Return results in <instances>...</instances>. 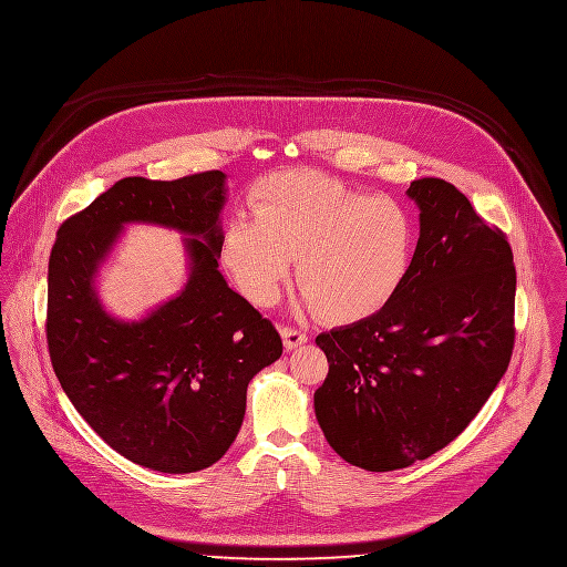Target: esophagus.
Returning a JSON list of instances; mask_svg holds the SVG:
<instances>
[{
  "mask_svg": "<svg viewBox=\"0 0 567 567\" xmlns=\"http://www.w3.org/2000/svg\"><path fill=\"white\" fill-rule=\"evenodd\" d=\"M281 337H284V347H286V351H295L297 347H301V344H306V342H308V334H306L303 330L288 328V326H284V328H281Z\"/></svg>",
  "mask_w": 567,
  "mask_h": 567,
  "instance_id": "1",
  "label": "esophagus"
}]
</instances>
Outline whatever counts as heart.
Returning a JSON list of instances; mask_svg holds the SVG:
<instances>
[{
    "instance_id": "heart-1",
    "label": "heart",
    "mask_w": 567,
    "mask_h": 567,
    "mask_svg": "<svg viewBox=\"0 0 567 567\" xmlns=\"http://www.w3.org/2000/svg\"><path fill=\"white\" fill-rule=\"evenodd\" d=\"M220 261L255 306H272L297 264L303 301L330 323L380 312L409 277L415 250L411 212L319 172H279L257 192L255 216L233 218Z\"/></svg>"
}]
</instances>
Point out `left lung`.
Instances as JSON below:
<instances>
[{
  "label": "left lung",
  "instance_id": "1",
  "mask_svg": "<svg viewBox=\"0 0 567 567\" xmlns=\"http://www.w3.org/2000/svg\"><path fill=\"white\" fill-rule=\"evenodd\" d=\"M420 239L398 295L317 334L328 375L315 415L328 444L367 472L404 470L458 437L505 375L516 270L505 235L442 178L406 189Z\"/></svg>",
  "mask_w": 567,
  "mask_h": 567
}]
</instances>
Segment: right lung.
<instances>
[{
	"label": "right lung",
	"mask_w": 567,
	"mask_h": 567,
	"mask_svg": "<svg viewBox=\"0 0 567 567\" xmlns=\"http://www.w3.org/2000/svg\"><path fill=\"white\" fill-rule=\"evenodd\" d=\"M223 172L123 178L58 230L49 259L47 339L53 371L89 426L127 461L200 472L225 456L250 380L281 358V337L218 270ZM184 235V288L138 320L111 316L96 275L127 224Z\"/></svg>",
	"instance_id": "add662e5"
}]
</instances>
